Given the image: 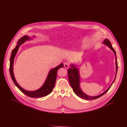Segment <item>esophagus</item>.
I'll use <instances>...</instances> for the list:
<instances>
[{
	"instance_id": "obj_1",
	"label": "esophagus",
	"mask_w": 127,
	"mask_h": 127,
	"mask_svg": "<svg viewBox=\"0 0 127 127\" xmlns=\"http://www.w3.org/2000/svg\"><path fill=\"white\" fill-rule=\"evenodd\" d=\"M64 67H65V68H66V69H68L69 67V64L68 63H66V62L64 64Z\"/></svg>"
}]
</instances>
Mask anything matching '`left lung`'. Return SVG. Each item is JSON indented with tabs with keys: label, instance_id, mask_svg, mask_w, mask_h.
I'll return each mask as SVG.
<instances>
[{
	"label": "left lung",
	"instance_id": "obj_1",
	"mask_svg": "<svg viewBox=\"0 0 127 127\" xmlns=\"http://www.w3.org/2000/svg\"><path fill=\"white\" fill-rule=\"evenodd\" d=\"M104 44L105 45H107L110 48L112 51L113 52L115 57V63H116V74H115V79L111 84V85L110 86V87L103 93H102V94H100L97 96H90L82 91L81 90L80 87V74H79V72L78 70V69L74 66V65H71L70 66L71 67V68H69L68 70V79H69V82L70 84V85L73 89V92H74V94L78 95L79 97L83 98V99H86L87 100H92V99H95L96 98H97L103 95L104 94H105L109 90V89L110 88L111 86L114 83L115 78H116V73L117 71V68H118V66H117V58H116V52L115 51V50L113 49V48L112 46L111 42H110V41L107 39H105V40L104 41Z\"/></svg>",
	"mask_w": 127,
	"mask_h": 127
}]
</instances>
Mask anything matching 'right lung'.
<instances>
[{
    "mask_svg": "<svg viewBox=\"0 0 127 127\" xmlns=\"http://www.w3.org/2000/svg\"><path fill=\"white\" fill-rule=\"evenodd\" d=\"M31 39V38L29 37L28 36L26 35L22 37L21 38H20L17 43V45L15 47L14 49H13L11 56L10 58V73L11 74V77L15 85L18 88V89L22 92L23 94H24L25 95H28V96L31 97H41L45 96L51 93L54 88L55 83L57 79V71L58 70L62 68V67H64V65L63 63L61 64L60 65H58L55 68L50 70L49 72V73L47 75V77L43 85L39 89L35 90V91H27L23 89L22 87H21L16 82L14 75L13 72V63H14V60L15 57L16 56V54L17 53L18 49L22 44H23L24 42L28 40Z\"/></svg>",
    "mask_w": 127,
    "mask_h": 127,
    "instance_id": "right-lung-1",
    "label": "right lung"
}]
</instances>
